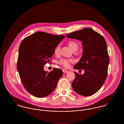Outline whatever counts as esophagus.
<instances>
[{
	"mask_svg": "<svg viewBox=\"0 0 124 124\" xmlns=\"http://www.w3.org/2000/svg\"><path fill=\"white\" fill-rule=\"evenodd\" d=\"M62 71H63V72L64 73H66V72H68V70H67L64 69H63L62 70Z\"/></svg>",
	"mask_w": 124,
	"mask_h": 124,
	"instance_id": "obj_1",
	"label": "esophagus"
}]
</instances>
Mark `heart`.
<instances>
[{
    "instance_id": "heart-1",
    "label": "heart",
    "mask_w": 124,
    "mask_h": 124,
    "mask_svg": "<svg viewBox=\"0 0 124 124\" xmlns=\"http://www.w3.org/2000/svg\"><path fill=\"white\" fill-rule=\"evenodd\" d=\"M68 44L69 47L71 49L72 51L75 50H77L78 49V45L76 42L70 41L68 42ZM60 46H57L54 50V54H58L59 53V51H60ZM72 62V60L71 59H65V58H62V59H61L59 61V63L60 65H61L63 67H68V66H69L70 63L71 62Z\"/></svg>"
}]
</instances>
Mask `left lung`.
Segmentation results:
<instances>
[{"mask_svg": "<svg viewBox=\"0 0 124 124\" xmlns=\"http://www.w3.org/2000/svg\"><path fill=\"white\" fill-rule=\"evenodd\" d=\"M66 36L82 42V56L73 68L82 69L85 73L81 75L74 72L72 88L79 95H92L101 88L107 76L109 57L106 42L103 36L89 28Z\"/></svg>", "mask_w": 124, "mask_h": 124, "instance_id": "1", "label": "left lung"}]
</instances>
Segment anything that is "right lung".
Returning <instances> with one entry per match:
<instances>
[{"label":"right lung","instance_id":"add662e5","mask_svg":"<svg viewBox=\"0 0 124 124\" xmlns=\"http://www.w3.org/2000/svg\"><path fill=\"white\" fill-rule=\"evenodd\" d=\"M65 36L37 32L24 39L19 49L17 68L22 83L29 93L39 98L50 94L56 87L62 71L54 68L44 70L49 63L54 49Z\"/></svg>","mask_w":124,"mask_h":124}]
</instances>
